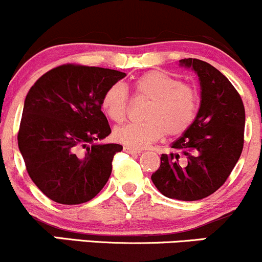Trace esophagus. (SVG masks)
I'll return each instance as SVG.
<instances>
[{"label":"esophagus","instance_id":"esophagus-1","mask_svg":"<svg viewBox=\"0 0 262 262\" xmlns=\"http://www.w3.org/2000/svg\"><path fill=\"white\" fill-rule=\"evenodd\" d=\"M124 151L125 152H128V154H140V150H138V149H135V148H132V146H128V145H125L124 148Z\"/></svg>","mask_w":262,"mask_h":262}]
</instances>
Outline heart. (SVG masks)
<instances>
[{
	"mask_svg": "<svg viewBox=\"0 0 262 262\" xmlns=\"http://www.w3.org/2000/svg\"><path fill=\"white\" fill-rule=\"evenodd\" d=\"M135 98L148 100L143 112V122L129 123L116 128L114 138L134 148H144L159 140L181 137L193 125L200 108V92L191 83L182 82L162 71H149L133 83ZM101 107L104 114L116 123L125 121L129 112L127 87L116 82L102 96Z\"/></svg>",
	"mask_w": 262,
	"mask_h": 262,
	"instance_id": "heart-1",
	"label": "heart"
}]
</instances>
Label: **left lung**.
Instances as JSON below:
<instances>
[{
  "label": "left lung",
  "mask_w": 262,
  "mask_h": 262,
  "mask_svg": "<svg viewBox=\"0 0 262 262\" xmlns=\"http://www.w3.org/2000/svg\"><path fill=\"white\" fill-rule=\"evenodd\" d=\"M201 81V107L193 125L172 144L151 175L164 196L198 201L227 181L244 146L245 108L235 87L221 71L198 59H182Z\"/></svg>",
  "instance_id": "8db88e82"
}]
</instances>
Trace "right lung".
Instances as JSON below:
<instances>
[{
  "label": "right lung",
  "instance_id": "obj_1",
  "mask_svg": "<svg viewBox=\"0 0 262 262\" xmlns=\"http://www.w3.org/2000/svg\"><path fill=\"white\" fill-rule=\"evenodd\" d=\"M124 76L69 62L45 73L27 93L18 148L32 181L54 202H89L107 183L123 146L95 144L112 132L101 101Z\"/></svg>",
  "mask_w": 262,
  "mask_h": 262
}]
</instances>
